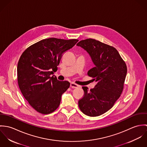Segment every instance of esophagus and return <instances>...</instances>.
<instances>
[{"instance_id": "1", "label": "esophagus", "mask_w": 147, "mask_h": 147, "mask_svg": "<svg viewBox=\"0 0 147 147\" xmlns=\"http://www.w3.org/2000/svg\"><path fill=\"white\" fill-rule=\"evenodd\" d=\"M70 86H71V88H78L79 86L78 85L75 84V83H71L70 84Z\"/></svg>"}]
</instances>
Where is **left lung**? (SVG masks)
I'll return each instance as SVG.
<instances>
[{
    "instance_id": "1",
    "label": "left lung",
    "mask_w": 147,
    "mask_h": 147,
    "mask_svg": "<svg viewBox=\"0 0 147 147\" xmlns=\"http://www.w3.org/2000/svg\"><path fill=\"white\" fill-rule=\"evenodd\" d=\"M76 45L90 57L94 67L88 75L97 82L90 90L82 87L84 96L79 106L88 116H99L110 110L121 96L127 75L126 63L116 49L94 39L82 40Z\"/></svg>"
}]
</instances>
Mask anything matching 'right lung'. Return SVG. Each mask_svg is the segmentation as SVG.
Wrapping results in <instances>:
<instances>
[{
  "label": "right lung",
  "instance_id": "right-lung-1",
  "mask_svg": "<svg viewBox=\"0 0 147 147\" xmlns=\"http://www.w3.org/2000/svg\"><path fill=\"white\" fill-rule=\"evenodd\" d=\"M78 41L46 38L29 46L22 54L17 68L19 86L37 111L47 114L59 107L62 95L70 83L51 75L57 71L63 53Z\"/></svg>",
  "mask_w": 147,
  "mask_h": 147
}]
</instances>
